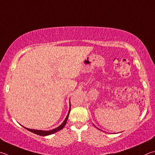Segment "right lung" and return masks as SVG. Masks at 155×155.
<instances>
[{"instance_id": "obj_1", "label": "right lung", "mask_w": 155, "mask_h": 155, "mask_svg": "<svg viewBox=\"0 0 155 155\" xmlns=\"http://www.w3.org/2000/svg\"><path fill=\"white\" fill-rule=\"evenodd\" d=\"M70 112V110H69V112H68V115H67V117H66L65 120H64V122L61 123V124L58 127H56L55 129H52V130H50V131H43V130H36V129H28V128H26V127H24L25 129H26L27 130H28L31 132H32V133L35 134L36 135H39V136H49V135H51V134H53L54 133H56V132L59 131L60 130H61V129L64 128V127L65 126L66 123L67 122V120H68V116H69V113Z\"/></svg>"}]
</instances>
